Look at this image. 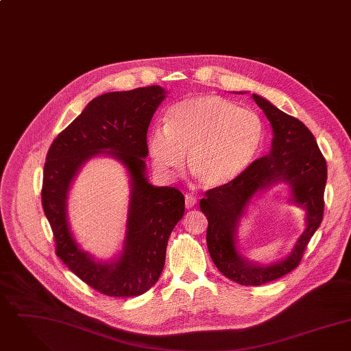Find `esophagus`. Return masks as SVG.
<instances>
[{
    "instance_id": "obj_1",
    "label": "esophagus",
    "mask_w": 351,
    "mask_h": 351,
    "mask_svg": "<svg viewBox=\"0 0 351 351\" xmlns=\"http://www.w3.org/2000/svg\"><path fill=\"white\" fill-rule=\"evenodd\" d=\"M197 205V198L193 195H186V208L193 209Z\"/></svg>"
}]
</instances>
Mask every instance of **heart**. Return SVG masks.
Returning <instances> with one entry per match:
<instances>
[{
    "label": "heart",
    "instance_id": "1",
    "mask_svg": "<svg viewBox=\"0 0 351 351\" xmlns=\"http://www.w3.org/2000/svg\"><path fill=\"white\" fill-rule=\"evenodd\" d=\"M265 123L252 110L239 108L217 95H198L173 104L164 128H154L147 152L165 178L187 167L210 189L239 179L255 161L265 143Z\"/></svg>",
    "mask_w": 351,
    "mask_h": 351
}]
</instances>
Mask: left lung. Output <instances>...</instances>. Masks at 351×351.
<instances>
[{
    "instance_id": "8db88e82",
    "label": "left lung",
    "mask_w": 351,
    "mask_h": 351,
    "mask_svg": "<svg viewBox=\"0 0 351 351\" xmlns=\"http://www.w3.org/2000/svg\"><path fill=\"white\" fill-rule=\"evenodd\" d=\"M243 93V92H239ZM273 128L271 149L254 161L234 182L209 190L199 208L208 217L206 243L215 267L240 285H263L294 270L306 244L323 219L327 162L309 129L265 97L252 93ZM283 182L289 202L306 210V229L293 250L283 260L261 265L247 260L237 247V229L252 199Z\"/></svg>"
}]
</instances>
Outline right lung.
<instances>
[{
  "label": "right lung",
  "mask_w": 351,
  "mask_h": 351,
  "mask_svg": "<svg viewBox=\"0 0 351 351\" xmlns=\"http://www.w3.org/2000/svg\"><path fill=\"white\" fill-rule=\"evenodd\" d=\"M165 97L167 90L160 85L100 95L58 134L47 152L42 204L57 255L80 280L110 297L140 295L158 280L169 234L184 214L183 194L173 187L150 184L143 160L149 153L147 128ZM99 154L119 160L131 183L123 251L107 263L80 248L67 215L75 176Z\"/></svg>",
  "instance_id": "add662e5"
}]
</instances>
